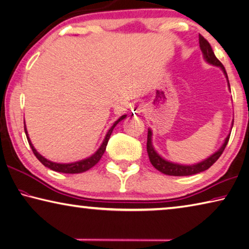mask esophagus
<instances>
[{
    "instance_id": "1",
    "label": "esophagus",
    "mask_w": 249,
    "mask_h": 249,
    "mask_svg": "<svg viewBox=\"0 0 249 249\" xmlns=\"http://www.w3.org/2000/svg\"><path fill=\"white\" fill-rule=\"evenodd\" d=\"M144 111V106L143 105H137L134 107V114H140V113H142Z\"/></svg>"
}]
</instances>
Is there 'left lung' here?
Here are the masks:
<instances>
[{
	"mask_svg": "<svg viewBox=\"0 0 249 249\" xmlns=\"http://www.w3.org/2000/svg\"><path fill=\"white\" fill-rule=\"evenodd\" d=\"M199 47H200V50L202 52L203 60H205L207 63H209V64L216 66V67H220V69L222 70L225 78H227V80H228L229 89L231 90V88H230V83H229L227 71H225L224 66L222 65V63H221L218 58L215 57L209 42H208L207 40L200 35H199ZM233 122L234 121H232L231 129L233 127ZM230 135H231V133H229L227 138L224 139V142L222 143V146H221L214 153H212L210 157H208L207 159L198 162V163H195V164H179V163H175V162H171V161L165 160L164 158H162L159 153L157 152V150L152 144V130L150 128H148L147 152L149 156V160H150L151 164L155 166L158 171H160L161 173L166 174V175L187 176V175H194V174L200 173V172H203V171L209 169L210 166L219 159L220 156L222 155V152L224 151V149L228 144V142L230 139Z\"/></svg>",
	"mask_w": 249,
	"mask_h": 249,
	"instance_id": "obj_1",
	"label": "left lung"
}]
</instances>
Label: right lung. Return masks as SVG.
<instances>
[{
    "mask_svg": "<svg viewBox=\"0 0 249 249\" xmlns=\"http://www.w3.org/2000/svg\"><path fill=\"white\" fill-rule=\"evenodd\" d=\"M126 116H127L126 114L122 115L119 120L114 122V124H113L111 126V128L107 130V133L106 135L105 139H103L101 146L99 147L98 150L94 152L92 156L86 158V159H83V160H79V161H76V162H71V163H57V162H53V161H50V160L46 159V158L40 155V153L37 150H36L34 144L31 143V140L29 138L28 132H27V128H26V124H25V133H26V136H27V140H28V142H29V146L31 147V149H33L35 156L37 157V159L40 162H41V163L44 166H47V168L51 169V170L55 171V172H61V173H67V174L83 173V172H86V171H88L89 169H91L92 166L96 165L99 162V160L101 159V157L103 156V153H105V151H106L107 144V142H109L113 129H114V127L117 125L119 122L126 119Z\"/></svg>",
    "mask_w": 249,
    "mask_h": 249,
    "instance_id": "add662e5",
    "label": "right lung"
}]
</instances>
